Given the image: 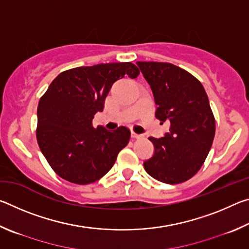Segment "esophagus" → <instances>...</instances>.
Instances as JSON below:
<instances>
[{"label":"esophagus","mask_w":249,"mask_h":249,"mask_svg":"<svg viewBox=\"0 0 249 249\" xmlns=\"http://www.w3.org/2000/svg\"><path fill=\"white\" fill-rule=\"evenodd\" d=\"M130 136H132V138H136V140H138V138H141V137H142V135L132 132V134H130Z\"/></svg>","instance_id":"esophagus-1"}]
</instances>
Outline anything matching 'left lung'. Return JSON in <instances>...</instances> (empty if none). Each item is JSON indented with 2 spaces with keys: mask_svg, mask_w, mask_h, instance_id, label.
Here are the masks:
<instances>
[{
  "mask_svg": "<svg viewBox=\"0 0 249 249\" xmlns=\"http://www.w3.org/2000/svg\"><path fill=\"white\" fill-rule=\"evenodd\" d=\"M153 91L156 117L170 124L161 138L149 137L154 156L144 162L147 174L177 184L201 169L215 135V119L202 83L184 69L168 62L138 61Z\"/></svg>",
  "mask_w": 249,
  "mask_h": 249,
  "instance_id": "1",
  "label": "left lung"
}]
</instances>
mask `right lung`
Instances as JSON below:
<instances>
[{
  "label": "right lung",
  "mask_w": 249,
  "mask_h": 249,
  "mask_svg": "<svg viewBox=\"0 0 249 249\" xmlns=\"http://www.w3.org/2000/svg\"><path fill=\"white\" fill-rule=\"evenodd\" d=\"M135 79L140 69L132 62L78 67L58 74L37 107V142L49 166L69 182L89 184L102 178L128 144L130 130L120 126L94 128L116 80Z\"/></svg>",
  "instance_id": "1"
}]
</instances>
